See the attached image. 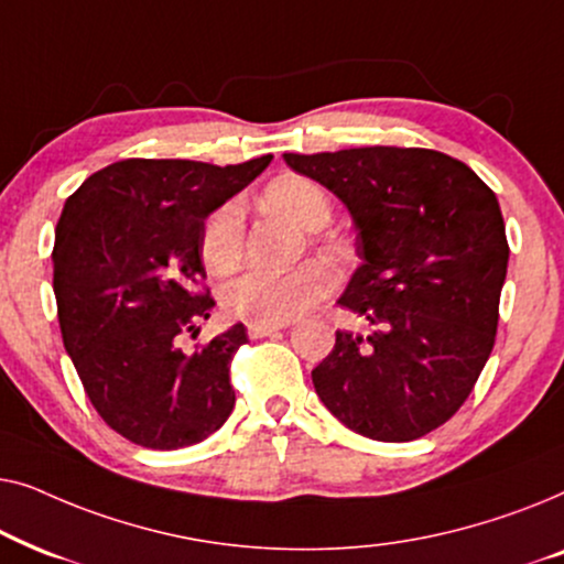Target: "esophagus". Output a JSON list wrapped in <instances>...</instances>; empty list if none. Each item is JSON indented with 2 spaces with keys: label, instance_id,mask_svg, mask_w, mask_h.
Segmentation results:
<instances>
[{
  "label": "esophagus",
  "instance_id": "obj_1",
  "mask_svg": "<svg viewBox=\"0 0 564 564\" xmlns=\"http://www.w3.org/2000/svg\"><path fill=\"white\" fill-rule=\"evenodd\" d=\"M284 326H261V323H249L246 330H249L251 338H264V336H276Z\"/></svg>",
  "mask_w": 564,
  "mask_h": 564
}]
</instances>
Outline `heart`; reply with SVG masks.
<instances>
[{"label": "heart", "mask_w": 564, "mask_h": 564, "mask_svg": "<svg viewBox=\"0 0 564 564\" xmlns=\"http://www.w3.org/2000/svg\"><path fill=\"white\" fill-rule=\"evenodd\" d=\"M264 203L290 218L297 228L313 234L311 241L315 249L323 253L336 251L334 241L318 234L328 228L334 218V207L318 182L300 174L280 176L264 189ZM243 238L241 205L226 203L215 207L199 230V253H203L205 267L215 274L234 272L243 257ZM330 288H334V276L328 267H323L321 261H303L290 272H264V269L243 272L223 288L220 300L223 307L236 318L261 323V326H280L303 315L307 307L326 297Z\"/></svg>", "instance_id": "1"}]
</instances>
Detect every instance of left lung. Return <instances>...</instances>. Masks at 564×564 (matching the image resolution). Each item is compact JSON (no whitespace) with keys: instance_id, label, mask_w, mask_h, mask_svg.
<instances>
[{"instance_id":"8db88e82","label":"left lung","mask_w":564,"mask_h":564,"mask_svg":"<svg viewBox=\"0 0 564 564\" xmlns=\"http://www.w3.org/2000/svg\"><path fill=\"white\" fill-rule=\"evenodd\" d=\"M349 207L361 264L338 305L372 326L336 330L313 369L323 405L375 442H413L473 392L498 330L508 241L496 192L431 149L284 153Z\"/></svg>"}]
</instances>
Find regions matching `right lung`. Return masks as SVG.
I'll return each mask as SVG.
<instances>
[{"mask_svg":"<svg viewBox=\"0 0 564 564\" xmlns=\"http://www.w3.org/2000/svg\"><path fill=\"white\" fill-rule=\"evenodd\" d=\"M269 161L126 159L66 199L53 246L61 336L91 405L128 442L182 449L234 411L230 359L249 341L243 323L195 354L180 336H195L215 305L203 288L205 218Z\"/></svg>","mask_w":564,"mask_h":564,"instance_id":"1","label":"right lung"}]
</instances>
